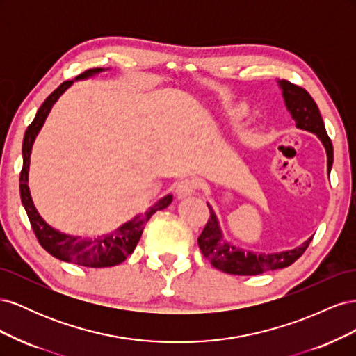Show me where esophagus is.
<instances>
[{
	"label": "esophagus",
	"instance_id": "34e87169",
	"mask_svg": "<svg viewBox=\"0 0 356 356\" xmlns=\"http://www.w3.org/2000/svg\"><path fill=\"white\" fill-rule=\"evenodd\" d=\"M196 188H197V182L195 181V179H182L181 182H178V186H177V196L179 197V199H182V197H187V196H191L193 193L196 191Z\"/></svg>",
	"mask_w": 356,
	"mask_h": 356
}]
</instances>
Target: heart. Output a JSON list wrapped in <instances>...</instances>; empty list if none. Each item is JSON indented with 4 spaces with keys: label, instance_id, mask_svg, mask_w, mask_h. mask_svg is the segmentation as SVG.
I'll list each match as a JSON object with an SVG mask.
<instances>
[{
    "label": "heart",
    "instance_id": "1",
    "mask_svg": "<svg viewBox=\"0 0 356 356\" xmlns=\"http://www.w3.org/2000/svg\"><path fill=\"white\" fill-rule=\"evenodd\" d=\"M246 114H248V110L245 106H238V108H234L229 113V117L233 123H239L246 117Z\"/></svg>",
    "mask_w": 356,
    "mask_h": 356
}]
</instances>
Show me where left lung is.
Listing matches in <instances>:
<instances>
[{
	"instance_id": "8db88e82",
	"label": "left lung",
	"mask_w": 356,
	"mask_h": 356,
	"mask_svg": "<svg viewBox=\"0 0 356 356\" xmlns=\"http://www.w3.org/2000/svg\"><path fill=\"white\" fill-rule=\"evenodd\" d=\"M277 83L282 90L286 110L293 115L296 126L298 129H303V131L315 134L321 139L322 145L325 147L327 172L330 174L332 166V144L327 135L325 124L316 102L307 93V90L300 88V86L286 80H279ZM208 208L211 211V217L199 236L197 243L202 254L208 258L211 264L224 273L252 276L277 270V268H285L297 261L312 242L310 238L303 245L294 248V250L275 254H254L251 251H243L241 248H236L222 239V232L220 229L217 215L213 213L209 204Z\"/></svg>"
}]
</instances>
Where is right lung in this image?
I'll list each match as a JSON object with an SVG mask.
<instances>
[{"label":"right lung","instance_id":"right-lung-1","mask_svg":"<svg viewBox=\"0 0 356 356\" xmlns=\"http://www.w3.org/2000/svg\"><path fill=\"white\" fill-rule=\"evenodd\" d=\"M102 71L105 70L104 68L88 70L86 72L77 75L75 80L63 81L59 88L55 92H51L47 96V99L42 102V105L40 106L35 114V118L28 126L24 136V145H22L24 166H22V172H20V179H19L20 199H22L24 208L28 213V218L31 222V227L34 230L40 245L44 248L50 255L59 258L62 261L75 263L86 267H95V268L113 267L123 263L126 258L135 251L136 243L139 242V238H141L145 224L149 218H152V215L156 211L168 208L172 202V195L161 197L144 213L136 215L135 218L124 222L113 233L101 236V238H95V239H83L80 236H70L65 233H60L59 230L50 227V225L42 220L41 215L37 212L34 202H32V197H31L29 187H28V172H29V159H31L32 145H34V141L40 132V129L42 127V124H44L51 106L55 105V102L59 99V96L65 92L74 81L93 77V75L99 74Z\"/></svg>","mask_w":356,"mask_h":356}]
</instances>
